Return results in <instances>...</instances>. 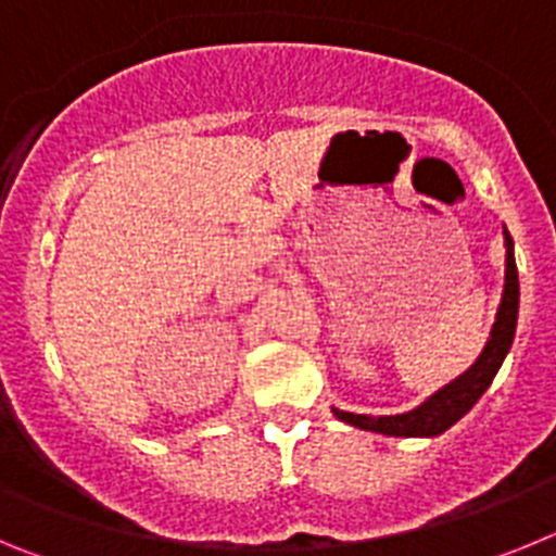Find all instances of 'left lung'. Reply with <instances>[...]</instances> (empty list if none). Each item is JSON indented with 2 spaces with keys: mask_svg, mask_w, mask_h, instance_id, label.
<instances>
[{
  "mask_svg": "<svg viewBox=\"0 0 556 556\" xmlns=\"http://www.w3.org/2000/svg\"><path fill=\"white\" fill-rule=\"evenodd\" d=\"M504 248H507V258H504V292H501L498 312H495V323L490 328V337L481 348L479 358L465 372L448 381L443 390H437L429 395L420 406L404 415H353V412L333 409V415L348 426H356L362 431H376V434L387 437H437L448 431L456 420L468 415L476 406L488 387L493 384L495 372L504 365L509 348H513L515 328H518V303H520V283H518V267H515V244L509 230L504 228Z\"/></svg>",
  "mask_w": 556,
  "mask_h": 556,
  "instance_id": "1",
  "label": "left lung"
}]
</instances>
